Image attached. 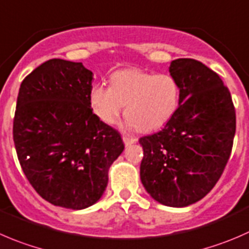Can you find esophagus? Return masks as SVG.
<instances>
[{
	"instance_id": "esophagus-1",
	"label": "esophagus",
	"mask_w": 249,
	"mask_h": 249,
	"mask_svg": "<svg viewBox=\"0 0 249 249\" xmlns=\"http://www.w3.org/2000/svg\"><path fill=\"white\" fill-rule=\"evenodd\" d=\"M122 139H124V145H125V146H128V145H132V144H134V142H137V139H135V138H132V137H127V135H124V137H122Z\"/></svg>"
}]
</instances>
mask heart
Segmentation results:
<instances>
[{"mask_svg":"<svg viewBox=\"0 0 249 249\" xmlns=\"http://www.w3.org/2000/svg\"><path fill=\"white\" fill-rule=\"evenodd\" d=\"M180 102V87L173 76L154 75L140 69H124L110 76V86L97 83L89 90V105L95 116L112 124L122 107L128 127L150 132L163 125Z\"/></svg>","mask_w":249,"mask_h":249,"instance_id":"heart-1","label":"heart"}]
</instances>
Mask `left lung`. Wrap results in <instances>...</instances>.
Returning a JSON list of instances; mask_svg holds the SVG:
<instances>
[{
	"label": "left lung",
	"instance_id": "left-lung-1",
	"mask_svg": "<svg viewBox=\"0 0 249 249\" xmlns=\"http://www.w3.org/2000/svg\"><path fill=\"white\" fill-rule=\"evenodd\" d=\"M171 75L180 87L177 111L160 132L139 139L140 179L157 202L186 207L214 188L232 150L236 112L229 88L195 59H176Z\"/></svg>",
	"mask_w": 249,
	"mask_h": 249
}]
</instances>
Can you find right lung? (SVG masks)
<instances>
[{"mask_svg":"<svg viewBox=\"0 0 249 249\" xmlns=\"http://www.w3.org/2000/svg\"><path fill=\"white\" fill-rule=\"evenodd\" d=\"M92 80L82 63L51 59L19 88L13 120L19 163L36 193L59 207L94 205L124 149L121 134L90 109Z\"/></svg>","mask_w":249,"mask_h":249,"instance_id":"obj_1","label":"right lung"}]
</instances>
